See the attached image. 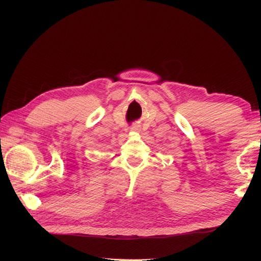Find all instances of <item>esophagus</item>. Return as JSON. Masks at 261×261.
Returning <instances> with one entry per match:
<instances>
[{
  "label": "esophagus",
  "mask_w": 261,
  "mask_h": 261,
  "mask_svg": "<svg viewBox=\"0 0 261 261\" xmlns=\"http://www.w3.org/2000/svg\"><path fill=\"white\" fill-rule=\"evenodd\" d=\"M138 130H139V129H138V127H137V126H134V127H132V131H136V132H137Z\"/></svg>",
  "instance_id": "esophagus-1"
}]
</instances>
